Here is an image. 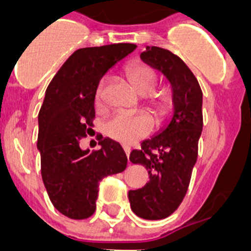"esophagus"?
Listing matches in <instances>:
<instances>
[{"instance_id":"esophagus-1","label":"esophagus","mask_w":251,"mask_h":251,"mask_svg":"<svg viewBox=\"0 0 251 251\" xmlns=\"http://www.w3.org/2000/svg\"><path fill=\"white\" fill-rule=\"evenodd\" d=\"M124 151H125L126 156H127V159H129V155H130V147H127V146H124Z\"/></svg>"}]
</instances>
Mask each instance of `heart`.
Here are the masks:
<instances>
[{
    "label": "heart",
    "mask_w": 251,
    "mask_h": 251,
    "mask_svg": "<svg viewBox=\"0 0 251 251\" xmlns=\"http://www.w3.org/2000/svg\"><path fill=\"white\" fill-rule=\"evenodd\" d=\"M126 75L141 96H145L146 109L159 120L171 113L175 105V96L169 87L156 88L159 76L152 66L147 64H133L126 69ZM105 79L99 82L95 91V104L100 106L104 98ZM153 129V121L147 114H116L106 121L104 133L121 145H133L149 135Z\"/></svg>",
    "instance_id": "heart-1"
}]
</instances>
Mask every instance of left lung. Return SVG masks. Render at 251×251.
I'll use <instances>...</instances> for the list:
<instances>
[{"instance_id":"1","label":"left lung","mask_w":251,"mask_h":251,"mask_svg":"<svg viewBox=\"0 0 251 251\" xmlns=\"http://www.w3.org/2000/svg\"><path fill=\"white\" fill-rule=\"evenodd\" d=\"M141 57L167 76L175 96L169 125L130 153V161L143 165L150 176L145 186L129 191L131 210L142 219L160 220L178 208L190 183L203 127L202 90L187 65L171 50L147 47Z\"/></svg>"}]
</instances>
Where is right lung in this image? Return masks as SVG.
<instances>
[{
	"label": "right lung",
	"mask_w": 251,
	"mask_h": 251,
	"mask_svg": "<svg viewBox=\"0 0 251 251\" xmlns=\"http://www.w3.org/2000/svg\"><path fill=\"white\" fill-rule=\"evenodd\" d=\"M137 48L118 44L78 49L50 80L39 112L37 149L41 177L54 208L70 219L90 218L96 210L99 182L127 164L120 143L100 137L101 149L79 147L94 126L95 91L101 76Z\"/></svg>",
	"instance_id": "right-lung-1"
}]
</instances>
